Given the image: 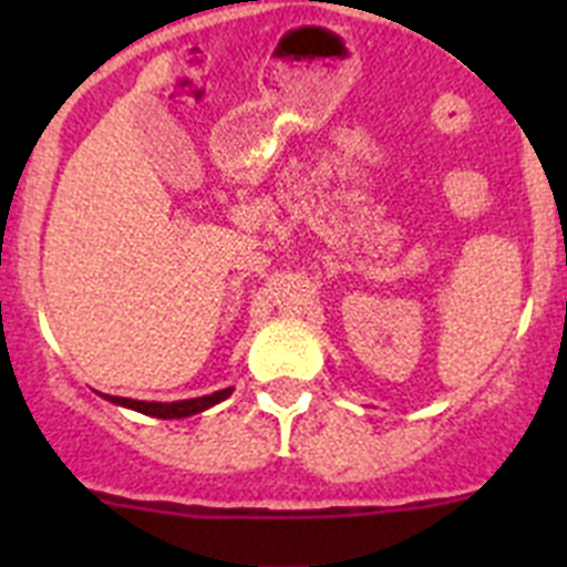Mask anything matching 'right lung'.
<instances>
[{
  "mask_svg": "<svg viewBox=\"0 0 567 567\" xmlns=\"http://www.w3.org/2000/svg\"><path fill=\"white\" fill-rule=\"evenodd\" d=\"M229 394H233V389L204 394V398L178 400V403H144V400H130V398H107V400H110V403H118V405H127V409H135V412L150 414V417L173 420V417H189V414L204 412V409H209V405L227 400Z\"/></svg>",
  "mask_w": 567,
  "mask_h": 567,
  "instance_id": "obj_1",
  "label": "right lung"
}]
</instances>
